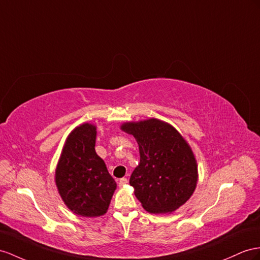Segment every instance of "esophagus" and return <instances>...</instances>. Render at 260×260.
<instances>
[{
    "mask_svg": "<svg viewBox=\"0 0 260 260\" xmlns=\"http://www.w3.org/2000/svg\"><path fill=\"white\" fill-rule=\"evenodd\" d=\"M127 179L126 178H122V179H119V181H118V185L119 187H124L125 184H127Z\"/></svg>",
    "mask_w": 260,
    "mask_h": 260,
    "instance_id": "34e87169",
    "label": "esophagus"
}]
</instances>
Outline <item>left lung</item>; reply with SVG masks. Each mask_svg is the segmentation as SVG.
Masks as SVG:
<instances>
[{"mask_svg": "<svg viewBox=\"0 0 260 260\" xmlns=\"http://www.w3.org/2000/svg\"><path fill=\"white\" fill-rule=\"evenodd\" d=\"M121 128L134 136L139 146L141 161L129 184L143 208L150 213H168L187 202L196 189L198 166L177 129L156 118L125 123Z\"/></svg>", "mask_w": 260, "mask_h": 260, "instance_id": "8db88e82", "label": "left lung"}]
</instances>
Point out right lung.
<instances>
[{"label": "right lung", "mask_w": 260, "mask_h": 260, "mask_svg": "<svg viewBox=\"0 0 260 260\" xmlns=\"http://www.w3.org/2000/svg\"><path fill=\"white\" fill-rule=\"evenodd\" d=\"M96 128L82 124L68 136L56 169V184L66 205L78 215L94 217L109 209L116 182L94 149Z\"/></svg>", "instance_id": "right-lung-1"}]
</instances>
